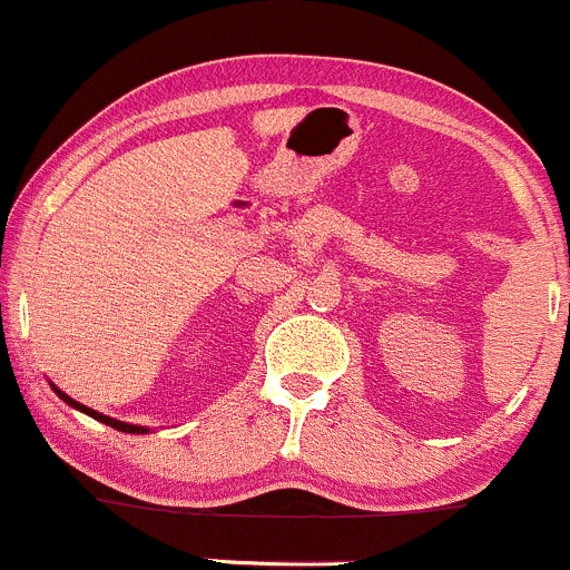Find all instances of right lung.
<instances>
[{
	"label": "right lung",
	"instance_id": "add662e5",
	"mask_svg": "<svg viewBox=\"0 0 570 570\" xmlns=\"http://www.w3.org/2000/svg\"><path fill=\"white\" fill-rule=\"evenodd\" d=\"M52 391L58 393V396L63 399V402L69 404V407H77V410H80V413L91 415V419L101 421V424H107V426H112V430H118V432H129V435H144V432H149V430H146V426H138V424H127V421H116V419H110V415H101V413H96V410L86 407V404H80V402H75V399H71V396H66V393L60 391V387H55V385H52Z\"/></svg>",
	"mask_w": 570,
	"mask_h": 570
}]
</instances>
